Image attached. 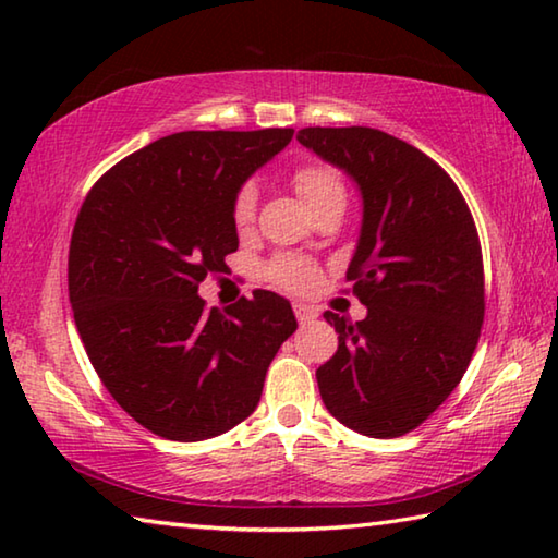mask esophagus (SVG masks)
Instances as JSON below:
<instances>
[{
    "label": "esophagus",
    "instance_id": "34e87169",
    "mask_svg": "<svg viewBox=\"0 0 558 558\" xmlns=\"http://www.w3.org/2000/svg\"><path fill=\"white\" fill-rule=\"evenodd\" d=\"M292 310H295V317H298L300 325H310V323H315V319H317V310L310 307V305H300V302H298V305Z\"/></svg>",
    "mask_w": 558,
    "mask_h": 558
}]
</instances>
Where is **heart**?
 Instances as JSON below:
<instances>
[{
  "mask_svg": "<svg viewBox=\"0 0 558 558\" xmlns=\"http://www.w3.org/2000/svg\"><path fill=\"white\" fill-rule=\"evenodd\" d=\"M292 186L302 196V202L310 206V211L317 214L329 206L347 204V184L339 169L325 162H310L298 167L292 172ZM256 206H258V192L253 184H243L233 196L231 204V216L233 223L239 231H245L256 219ZM263 276L268 282L282 290H307L317 282V268L310 266L307 260L295 258V256H276L266 268H263Z\"/></svg>",
  "mask_w": 558,
  "mask_h": 558,
  "instance_id": "b5f03b06",
  "label": "heart"
}]
</instances>
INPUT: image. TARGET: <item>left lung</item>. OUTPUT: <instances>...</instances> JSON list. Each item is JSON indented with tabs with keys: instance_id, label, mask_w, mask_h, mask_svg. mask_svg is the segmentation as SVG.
<instances>
[{
	"instance_id": "obj_1",
	"label": "left lung",
	"mask_w": 558,
	"mask_h": 558,
	"mask_svg": "<svg viewBox=\"0 0 558 558\" xmlns=\"http://www.w3.org/2000/svg\"><path fill=\"white\" fill-rule=\"evenodd\" d=\"M298 140L354 179L362 235L347 280L366 317L327 310L337 352L319 396L362 436L418 428L465 374L485 319L480 235L460 189L421 149L374 128H305Z\"/></svg>"
}]
</instances>
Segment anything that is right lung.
<instances>
[{
    "label": "right lung",
    "instance_id": "add662e5",
    "mask_svg": "<svg viewBox=\"0 0 558 558\" xmlns=\"http://www.w3.org/2000/svg\"><path fill=\"white\" fill-rule=\"evenodd\" d=\"M292 132H174L110 167L81 206L69 248L75 327L112 399L159 438L206 440L248 418L298 329L270 290L223 313L199 298L239 251L235 192Z\"/></svg>",
    "mask_w": 558,
    "mask_h": 558
}]
</instances>
